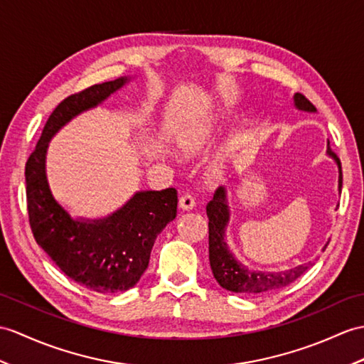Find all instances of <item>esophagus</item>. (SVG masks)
Instances as JSON below:
<instances>
[{
	"instance_id": "1",
	"label": "esophagus",
	"mask_w": 364,
	"mask_h": 364,
	"mask_svg": "<svg viewBox=\"0 0 364 364\" xmlns=\"http://www.w3.org/2000/svg\"><path fill=\"white\" fill-rule=\"evenodd\" d=\"M193 206H196V200H193V197L189 196V193H184V196L180 197L178 208L181 210H192Z\"/></svg>"
}]
</instances>
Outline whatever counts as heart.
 <instances>
[{
    "label": "heart",
    "instance_id": "1",
    "mask_svg": "<svg viewBox=\"0 0 364 364\" xmlns=\"http://www.w3.org/2000/svg\"><path fill=\"white\" fill-rule=\"evenodd\" d=\"M217 134V125L213 121L203 119L193 124H184L178 130L175 132L173 136V146L176 151L184 158H193L203 154L210 144H213ZM239 139L232 136L225 142L220 154H218L215 163L213 164L209 171L210 181H222L228 173V166H230L231 159L237 150Z\"/></svg>",
    "mask_w": 364,
    "mask_h": 364
}]
</instances>
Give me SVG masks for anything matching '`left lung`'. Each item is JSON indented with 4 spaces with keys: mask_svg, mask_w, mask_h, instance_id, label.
<instances>
[{
    "mask_svg": "<svg viewBox=\"0 0 364 364\" xmlns=\"http://www.w3.org/2000/svg\"><path fill=\"white\" fill-rule=\"evenodd\" d=\"M293 104L301 112L315 113L316 108L306 96L296 95L293 96ZM327 155L335 159L340 171L338 176V191L341 192L343 184V173H341V163L336 155L331 150V144L327 141ZM206 214L209 218V262L210 269H213L215 281L223 287L225 290H230L234 293H245V294H262L268 293L272 290L282 289V287L290 285L291 282L306 273L307 269L314 265V262L309 264H302L285 272L277 273H268V272H251L240 262L234 257L232 251L228 247L226 242V226L230 223V205H228L226 191L225 188L217 189L214 193V198L208 203ZM327 247V245H326ZM324 247V248H326Z\"/></svg>",
    "mask_w": 364,
    "mask_h": 364,
    "instance_id": "1",
    "label": "left lung"
}]
</instances>
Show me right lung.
Returning <instances> with one entry per match:
<instances>
[{
  "label": "right lung",
  "instance_id": "obj_1",
  "mask_svg": "<svg viewBox=\"0 0 364 364\" xmlns=\"http://www.w3.org/2000/svg\"><path fill=\"white\" fill-rule=\"evenodd\" d=\"M130 77L92 85L62 100L50 113L26 163L29 223L36 242L73 281L97 293L127 291L149 267L154 243L176 217V191H139L102 218H74L49 188V141L75 116L96 108Z\"/></svg>",
  "mask_w": 364,
  "mask_h": 364
}]
</instances>
